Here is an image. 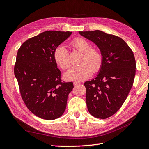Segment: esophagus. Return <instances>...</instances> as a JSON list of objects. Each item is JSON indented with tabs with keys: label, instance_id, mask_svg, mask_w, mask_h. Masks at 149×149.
Returning <instances> with one entry per match:
<instances>
[{
	"label": "esophagus",
	"instance_id": "34e87169",
	"mask_svg": "<svg viewBox=\"0 0 149 149\" xmlns=\"http://www.w3.org/2000/svg\"><path fill=\"white\" fill-rule=\"evenodd\" d=\"M80 82H74V85L75 86H78V85H79L80 84Z\"/></svg>",
	"mask_w": 149,
	"mask_h": 149
}]
</instances>
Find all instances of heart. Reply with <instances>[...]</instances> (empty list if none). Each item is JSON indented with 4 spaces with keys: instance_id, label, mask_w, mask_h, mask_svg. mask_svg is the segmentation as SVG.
I'll return each instance as SVG.
<instances>
[{
    "instance_id": "obj_1",
    "label": "heart",
    "mask_w": 149,
    "mask_h": 149,
    "mask_svg": "<svg viewBox=\"0 0 149 149\" xmlns=\"http://www.w3.org/2000/svg\"><path fill=\"white\" fill-rule=\"evenodd\" d=\"M70 45L77 50L83 53L80 63L77 67H72L64 74V77L69 81H82L89 78L92 70L96 72L100 69L102 62L101 52L96 49L91 48L89 41L82 38H76L71 41ZM53 57L56 64L65 70L69 67V54L66 47L60 45L53 53Z\"/></svg>"
}]
</instances>
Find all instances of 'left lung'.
<instances>
[{
  "instance_id": "left-lung-1",
  "label": "left lung",
  "mask_w": 149,
  "mask_h": 149,
  "mask_svg": "<svg viewBox=\"0 0 149 149\" xmlns=\"http://www.w3.org/2000/svg\"><path fill=\"white\" fill-rule=\"evenodd\" d=\"M93 41L102 56L96 77L84 83L86 100L91 115L105 119L118 111L127 99L134 81V55L121 38L100 30L79 31Z\"/></svg>"
}]
</instances>
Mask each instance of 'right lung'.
Listing matches in <instances>:
<instances>
[{"instance_id": "1", "label": "right lung", "mask_w": 149, "mask_h": 149, "mask_svg": "<svg viewBox=\"0 0 149 149\" xmlns=\"http://www.w3.org/2000/svg\"><path fill=\"white\" fill-rule=\"evenodd\" d=\"M72 34L47 31L29 38L18 49L14 75L21 97L36 116L47 120L63 114L73 82H62L61 72L53 57L56 47Z\"/></svg>"}]
</instances>
